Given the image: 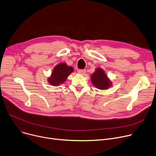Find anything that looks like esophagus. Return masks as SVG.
I'll use <instances>...</instances> for the list:
<instances>
[{
  "label": "esophagus",
  "instance_id": "obj_1",
  "mask_svg": "<svg viewBox=\"0 0 156 156\" xmlns=\"http://www.w3.org/2000/svg\"><path fill=\"white\" fill-rule=\"evenodd\" d=\"M77 72L80 75H84L85 73L86 72V70H79Z\"/></svg>",
  "mask_w": 156,
  "mask_h": 156
}]
</instances>
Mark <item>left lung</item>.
I'll return each instance as SVG.
<instances>
[{
    "label": "left lung",
    "mask_w": 156,
    "mask_h": 156,
    "mask_svg": "<svg viewBox=\"0 0 156 156\" xmlns=\"http://www.w3.org/2000/svg\"><path fill=\"white\" fill-rule=\"evenodd\" d=\"M90 80L92 84L96 88L100 90H106L112 86V82L108 77L105 71L98 67L90 75Z\"/></svg>",
    "instance_id": "obj_1"
}]
</instances>
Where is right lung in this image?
Listing matches in <instances>:
<instances>
[{
  "label": "right lung",
  "instance_id": "add662e5",
  "mask_svg": "<svg viewBox=\"0 0 156 156\" xmlns=\"http://www.w3.org/2000/svg\"><path fill=\"white\" fill-rule=\"evenodd\" d=\"M74 72V68L66 63L62 62L53 67L51 75L48 77V83L53 86H58L64 83L69 76Z\"/></svg>",
  "mask_w": 156,
  "mask_h": 156
}]
</instances>
